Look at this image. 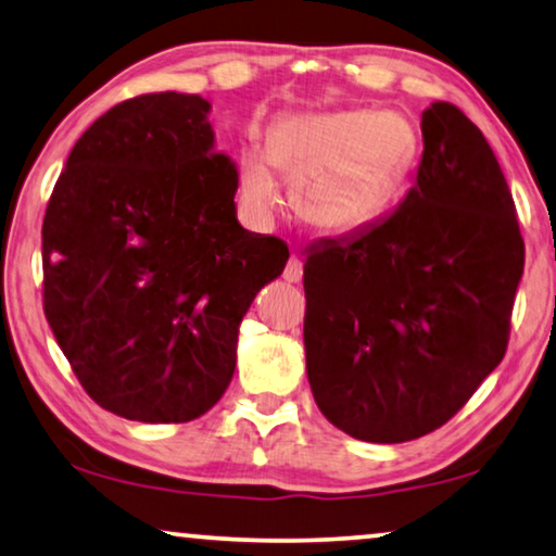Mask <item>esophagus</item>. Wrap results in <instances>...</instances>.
Wrapping results in <instances>:
<instances>
[{"label":"esophagus","instance_id":"esophagus-1","mask_svg":"<svg viewBox=\"0 0 556 556\" xmlns=\"http://www.w3.org/2000/svg\"><path fill=\"white\" fill-rule=\"evenodd\" d=\"M302 275H304V262L300 254H292L289 256L287 267H285V279L292 281V285H296V281H302Z\"/></svg>","mask_w":556,"mask_h":556}]
</instances>
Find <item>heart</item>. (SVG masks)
Instances as JSON below:
<instances>
[{"label": "heart", "instance_id": "obj_1", "mask_svg": "<svg viewBox=\"0 0 556 556\" xmlns=\"http://www.w3.org/2000/svg\"><path fill=\"white\" fill-rule=\"evenodd\" d=\"M419 156L417 127L402 112H327L285 117L267 147L239 152V192L256 222L275 214L292 179L300 217L327 235H354L394 204Z\"/></svg>", "mask_w": 556, "mask_h": 556}]
</instances>
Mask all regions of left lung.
Here are the masks:
<instances>
[{"mask_svg": "<svg viewBox=\"0 0 556 556\" xmlns=\"http://www.w3.org/2000/svg\"><path fill=\"white\" fill-rule=\"evenodd\" d=\"M421 142L404 202L304 264L314 402L362 442H412L469 402L507 352L525 271L515 199L477 124L434 102Z\"/></svg>", "mask_w": 556, "mask_h": 556, "instance_id": "8db88e82", "label": "left lung"}]
</instances>
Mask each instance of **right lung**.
Masks as SVG:
<instances>
[{"mask_svg":"<svg viewBox=\"0 0 556 556\" xmlns=\"http://www.w3.org/2000/svg\"><path fill=\"white\" fill-rule=\"evenodd\" d=\"M199 94L104 112L49 197L45 317L79 384L131 421L179 425L231 382L239 321L285 271L287 244L237 222V164L214 152Z\"/></svg>","mask_w":556,"mask_h":556,"instance_id":"obj_1","label":"right lung"}]
</instances>
